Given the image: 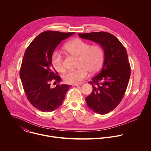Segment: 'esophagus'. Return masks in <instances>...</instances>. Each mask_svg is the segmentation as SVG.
Returning <instances> with one entry per match:
<instances>
[{"label": "esophagus", "instance_id": "esophagus-1", "mask_svg": "<svg viewBox=\"0 0 151 151\" xmlns=\"http://www.w3.org/2000/svg\"><path fill=\"white\" fill-rule=\"evenodd\" d=\"M81 84H73L72 85V86H79V85H81Z\"/></svg>", "mask_w": 151, "mask_h": 151}]
</instances>
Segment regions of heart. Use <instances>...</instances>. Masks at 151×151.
<instances>
[{"label":"heart","mask_w":151,"mask_h":151,"mask_svg":"<svg viewBox=\"0 0 151 151\" xmlns=\"http://www.w3.org/2000/svg\"><path fill=\"white\" fill-rule=\"evenodd\" d=\"M65 50L70 54L78 58V69L68 72L63 76L66 83L81 84L91 73L97 72L101 69L104 61L103 48L98 44L90 45V44L82 39H73L64 47ZM52 62L55 69L59 72L65 71L66 68L62 55L55 51L52 56Z\"/></svg>","instance_id":"b5f03b06"}]
</instances>
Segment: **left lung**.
I'll use <instances>...</instances> for the list:
<instances>
[{
  "instance_id": "left-lung-1",
  "label": "left lung",
  "mask_w": 151,
  "mask_h": 151,
  "mask_svg": "<svg viewBox=\"0 0 151 151\" xmlns=\"http://www.w3.org/2000/svg\"><path fill=\"white\" fill-rule=\"evenodd\" d=\"M78 35L99 44L103 48V68L89 82L93 89L85 100L93 112L106 114L120 104L128 85L130 66L126 50L121 42L109 32H93L78 34Z\"/></svg>"
}]
</instances>
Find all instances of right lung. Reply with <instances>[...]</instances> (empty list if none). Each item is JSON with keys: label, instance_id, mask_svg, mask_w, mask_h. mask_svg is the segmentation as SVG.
I'll return each mask as SVG.
<instances>
[{"label": "right lung", "instance_id": "1", "mask_svg": "<svg viewBox=\"0 0 151 151\" xmlns=\"http://www.w3.org/2000/svg\"><path fill=\"white\" fill-rule=\"evenodd\" d=\"M74 34L46 31L36 37L26 49L19 75L28 101L41 111L58 109L71 86L58 83L52 88L50 82L61 81L52 65V54L62 41Z\"/></svg>", "mask_w": 151, "mask_h": 151}]
</instances>
